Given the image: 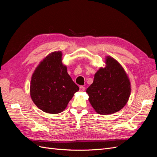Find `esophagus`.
<instances>
[{
	"instance_id": "esophagus-1",
	"label": "esophagus",
	"mask_w": 157,
	"mask_h": 157,
	"mask_svg": "<svg viewBox=\"0 0 157 157\" xmlns=\"http://www.w3.org/2000/svg\"><path fill=\"white\" fill-rule=\"evenodd\" d=\"M79 88H80V92H84V90H85V87H84L83 86H80Z\"/></svg>"
}]
</instances>
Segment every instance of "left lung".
<instances>
[{"mask_svg": "<svg viewBox=\"0 0 157 157\" xmlns=\"http://www.w3.org/2000/svg\"><path fill=\"white\" fill-rule=\"evenodd\" d=\"M106 67L94 75L93 83L87 88L89 101L100 115H110L120 111L128 102L131 86L128 76L120 63L110 56Z\"/></svg>", "mask_w": 157, "mask_h": 157, "instance_id": "obj_1", "label": "left lung"}]
</instances>
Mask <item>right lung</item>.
<instances>
[{"mask_svg":"<svg viewBox=\"0 0 157 157\" xmlns=\"http://www.w3.org/2000/svg\"><path fill=\"white\" fill-rule=\"evenodd\" d=\"M61 52L47 56L33 74L30 94L33 101L42 111L58 114L64 111L79 88L61 63Z\"/></svg>","mask_w":157,"mask_h":157,"instance_id":"right-lung-1","label":"right lung"}]
</instances>
